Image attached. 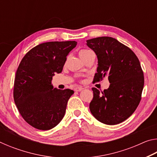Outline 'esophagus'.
Segmentation results:
<instances>
[{
    "label": "esophagus",
    "mask_w": 157,
    "mask_h": 157,
    "mask_svg": "<svg viewBox=\"0 0 157 157\" xmlns=\"http://www.w3.org/2000/svg\"><path fill=\"white\" fill-rule=\"evenodd\" d=\"M84 89V88L83 87H82V86H78V87H76V88H75V91H82V90Z\"/></svg>",
    "instance_id": "esophagus-1"
}]
</instances>
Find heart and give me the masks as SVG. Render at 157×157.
Segmentation results:
<instances>
[{
    "mask_svg": "<svg viewBox=\"0 0 157 157\" xmlns=\"http://www.w3.org/2000/svg\"><path fill=\"white\" fill-rule=\"evenodd\" d=\"M92 51L89 49L86 48H82L79 50V55L82 59H83L85 57H86L87 55L90 54Z\"/></svg>",
    "mask_w": 157,
    "mask_h": 157,
    "instance_id": "1",
    "label": "heart"
}]
</instances>
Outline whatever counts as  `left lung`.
Here are the masks:
<instances>
[{"instance_id":"8db88e82","label":"left lung","mask_w":157,"mask_h":157,"mask_svg":"<svg viewBox=\"0 0 157 157\" xmlns=\"http://www.w3.org/2000/svg\"><path fill=\"white\" fill-rule=\"evenodd\" d=\"M86 45L98 60L94 81L107 77L110 82L109 87L103 91L92 88L94 98L90 111L101 123H121L134 112L141 100L144 75L139 60L129 48L112 37L89 39Z\"/></svg>"}]
</instances>
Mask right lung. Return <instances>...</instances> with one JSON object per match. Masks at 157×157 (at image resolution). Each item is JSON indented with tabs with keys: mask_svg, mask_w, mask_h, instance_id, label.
<instances>
[{
	"mask_svg": "<svg viewBox=\"0 0 157 157\" xmlns=\"http://www.w3.org/2000/svg\"><path fill=\"white\" fill-rule=\"evenodd\" d=\"M75 41H50L37 45L26 53L17 68L14 100L25 122L37 129L49 130L60 123L74 94L69 89H53L52 76L62 71L66 56Z\"/></svg>",
	"mask_w": 157,
	"mask_h": 157,
	"instance_id": "1",
	"label": "right lung"
}]
</instances>
